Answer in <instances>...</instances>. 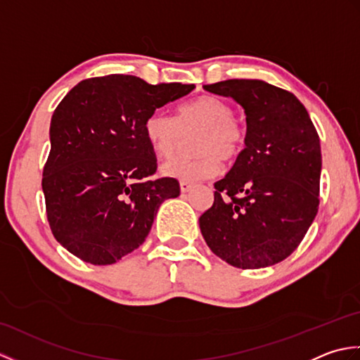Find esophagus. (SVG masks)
Instances as JSON below:
<instances>
[{"instance_id":"1","label":"esophagus","mask_w":360,"mask_h":360,"mask_svg":"<svg viewBox=\"0 0 360 360\" xmlns=\"http://www.w3.org/2000/svg\"><path fill=\"white\" fill-rule=\"evenodd\" d=\"M193 188V186L190 184V182H187V181H181V192L182 193H187V192H190V190Z\"/></svg>"}]
</instances>
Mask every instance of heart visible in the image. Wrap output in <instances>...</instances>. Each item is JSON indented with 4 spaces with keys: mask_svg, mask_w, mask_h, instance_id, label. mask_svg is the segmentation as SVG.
<instances>
[{
    "mask_svg": "<svg viewBox=\"0 0 360 360\" xmlns=\"http://www.w3.org/2000/svg\"><path fill=\"white\" fill-rule=\"evenodd\" d=\"M176 119L156 110L145 119L143 131L153 151L168 159L179 151L186 136L192 137V156L170 160L162 173L170 178L196 182L212 178L219 170V159L232 162L246 145V127L233 117V110L215 96H201L181 103Z\"/></svg>",
    "mask_w": 360,
    "mask_h": 360,
    "instance_id": "heart-1",
    "label": "heart"
}]
</instances>
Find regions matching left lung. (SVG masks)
Returning a JSON list of instances; mask_svg holds the SVG:
<instances>
[{"instance_id": "left-lung-1", "label": "left lung", "mask_w": 360, "mask_h": 360, "mask_svg": "<svg viewBox=\"0 0 360 360\" xmlns=\"http://www.w3.org/2000/svg\"><path fill=\"white\" fill-rule=\"evenodd\" d=\"M238 102L248 122L246 147L215 184L200 227L213 254L240 269L288 258L319 212L322 153L307 108L286 89L262 80L204 85Z\"/></svg>"}]
</instances>
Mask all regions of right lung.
I'll return each mask as SVG.
<instances>
[{"mask_svg": "<svg viewBox=\"0 0 360 360\" xmlns=\"http://www.w3.org/2000/svg\"><path fill=\"white\" fill-rule=\"evenodd\" d=\"M193 88L111 74L82 80L58 103L41 187L52 235L72 255L116 263L147 238L159 205L179 196L178 179H150L158 162L143 124Z\"/></svg>", "mask_w": 360, "mask_h": 360, "instance_id": "right-lung-1", "label": "right lung"}]
</instances>
